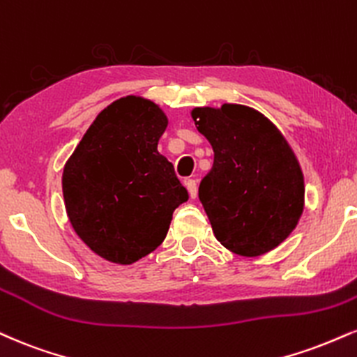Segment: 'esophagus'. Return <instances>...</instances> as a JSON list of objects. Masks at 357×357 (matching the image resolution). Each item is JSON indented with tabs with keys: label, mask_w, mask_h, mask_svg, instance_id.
I'll use <instances>...</instances> for the list:
<instances>
[{
	"label": "esophagus",
	"mask_w": 357,
	"mask_h": 357,
	"mask_svg": "<svg viewBox=\"0 0 357 357\" xmlns=\"http://www.w3.org/2000/svg\"><path fill=\"white\" fill-rule=\"evenodd\" d=\"M186 188H188V191H190V196L192 197V199H195V197L197 196V181H196V179H188Z\"/></svg>",
	"instance_id": "34e87169"
}]
</instances>
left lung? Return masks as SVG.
I'll use <instances>...</instances> for the list:
<instances>
[{
	"instance_id": "left-lung-1",
	"label": "left lung",
	"mask_w": 357,
	"mask_h": 357,
	"mask_svg": "<svg viewBox=\"0 0 357 357\" xmlns=\"http://www.w3.org/2000/svg\"><path fill=\"white\" fill-rule=\"evenodd\" d=\"M197 131L213 146V169L199 201L222 246L261 256L293 233L304 206V179L293 149L274 124L243 105L195 108Z\"/></svg>"
}]
</instances>
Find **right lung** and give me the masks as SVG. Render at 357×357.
I'll use <instances>...</instances> for the list:
<instances>
[{
  "label": "right lung",
  "mask_w": 357,
  "mask_h": 357,
  "mask_svg": "<svg viewBox=\"0 0 357 357\" xmlns=\"http://www.w3.org/2000/svg\"><path fill=\"white\" fill-rule=\"evenodd\" d=\"M167 118L154 102L126 96L96 116L63 171L66 213L98 256L131 264L165 241L188 201L173 162L158 153Z\"/></svg>",
  "instance_id": "add662e5"
}]
</instances>
